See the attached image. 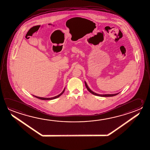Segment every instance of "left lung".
<instances>
[{"instance_id": "8db88e82", "label": "left lung", "mask_w": 150, "mask_h": 150, "mask_svg": "<svg viewBox=\"0 0 150 150\" xmlns=\"http://www.w3.org/2000/svg\"><path fill=\"white\" fill-rule=\"evenodd\" d=\"M85 86H86V87L87 88V90H88L91 93H92V94L94 95L97 96H100V97H112V96L117 95H118V94L120 93H115V94H103V95H101V94H98V93H97L93 92V91L92 90L90 89V88L88 87L87 84L86 82L85 81Z\"/></svg>"}]
</instances>
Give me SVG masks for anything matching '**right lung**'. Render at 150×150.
<instances>
[{"instance_id": "right-lung-1", "label": "right lung", "mask_w": 150, "mask_h": 150, "mask_svg": "<svg viewBox=\"0 0 150 150\" xmlns=\"http://www.w3.org/2000/svg\"><path fill=\"white\" fill-rule=\"evenodd\" d=\"M64 90H65V88H64V90H63L62 92L60 94H59V95L57 96H55L54 97H52V98H43V97H38V96H34L35 97H36V98H38V99H41V100H49L54 99H56V98L59 97L60 96H61L62 95L63 93H64Z\"/></svg>"}]
</instances>
